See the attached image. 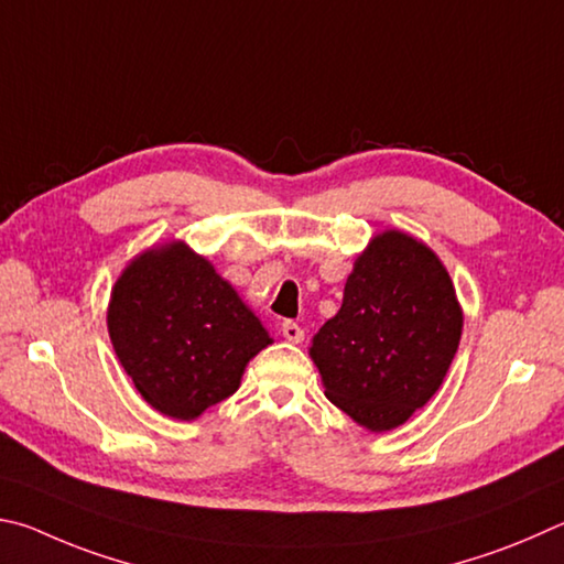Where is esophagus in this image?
<instances>
[{"label":"esophagus","instance_id":"1","mask_svg":"<svg viewBox=\"0 0 564 564\" xmlns=\"http://www.w3.org/2000/svg\"><path fill=\"white\" fill-rule=\"evenodd\" d=\"M282 337L288 339V341H292V344H300L304 339V329L300 327V324H294V322H284L282 324Z\"/></svg>","mask_w":564,"mask_h":564}]
</instances>
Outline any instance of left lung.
I'll return each instance as SVG.
<instances>
[{
  "instance_id": "left-lung-1",
  "label": "left lung",
  "mask_w": 564,
  "mask_h": 564,
  "mask_svg": "<svg viewBox=\"0 0 564 564\" xmlns=\"http://www.w3.org/2000/svg\"><path fill=\"white\" fill-rule=\"evenodd\" d=\"M463 310L426 242L371 237L344 284L341 310L314 334L324 397L371 433L406 423L441 389L458 351Z\"/></svg>"
}]
</instances>
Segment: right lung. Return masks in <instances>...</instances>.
Segmentation results:
<instances>
[{"label": "right lung", "instance_id": "obj_1", "mask_svg": "<svg viewBox=\"0 0 564 564\" xmlns=\"http://www.w3.org/2000/svg\"><path fill=\"white\" fill-rule=\"evenodd\" d=\"M106 324L138 393L177 421L232 397L247 364L272 344L232 284L183 240L148 247L126 264Z\"/></svg>", "mask_w": 564, "mask_h": 564}]
</instances>
